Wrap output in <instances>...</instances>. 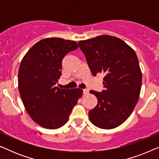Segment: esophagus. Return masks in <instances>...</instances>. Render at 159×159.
<instances>
[{
    "mask_svg": "<svg viewBox=\"0 0 159 159\" xmlns=\"http://www.w3.org/2000/svg\"><path fill=\"white\" fill-rule=\"evenodd\" d=\"M88 92H89L88 89H83V93H84V95H87V94H88Z\"/></svg>",
    "mask_w": 159,
    "mask_h": 159,
    "instance_id": "obj_1",
    "label": "esophagus"
}]
</instances>
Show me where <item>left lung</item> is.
<instances>
[{"instance_id":"left-lung-1","label":"left lung","mask_w":159,"mask_h":159,"mask_svg":"<svg viewBox=\"0 0 159 159\" xmlns=\"http://www.w3.org/2000/svg\"><path fill=\"white\" fill-rule=\"evenodd\" d=\"M93 75L103 73L101 93L90 90L98 104L89 111L91 122L101 129H113L133 111L142 85V73L135 52L122 40L100 35L78 42Z\"/></svg>"}]
</instances>
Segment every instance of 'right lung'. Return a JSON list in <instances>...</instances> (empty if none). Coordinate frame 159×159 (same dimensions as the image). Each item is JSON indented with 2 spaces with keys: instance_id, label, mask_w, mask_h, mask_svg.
<instances>
[{
  "instance_id": "add662e5",
  "label": "right lung",
  "mask_w": 159,
  "mask_h": 159,
  "mask_svg": "<svg viewBox=\"0 0 159 159\" xmlns=\"http://www.w3.org/2000/svg\"><path fill=\"white\" fill-rule=\"evenodd\" d=\"M77 48L75 41L45 38L34 44L21 61L18 73L21 101L30 117L41 127L55 129L64 125L82 95V89L56 87L63 58Z\"/></svg>"
}]
</instances>
